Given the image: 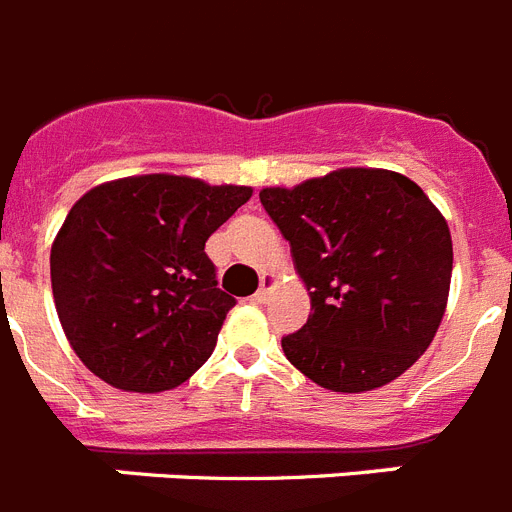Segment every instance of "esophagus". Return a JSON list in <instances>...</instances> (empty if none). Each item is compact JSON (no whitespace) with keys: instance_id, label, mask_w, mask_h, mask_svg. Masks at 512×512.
<instances>
[{"instance_id":"esophagus-1","label":"esophagus","mask_w":512,"mask_h":512,"mask_svg":"<svg viewBox=\"0 0 512 512\" xmlns=\"http://www.w3.org/2000/svg\"><path fill=\"white\" fill-rule=\"evenodd\" d=\"M274 287H277V274L264 272V274H261V287H259V292H256L253 298L259 300V303H266V300H269V295H272Z\"/></svg>"}]
</instances>
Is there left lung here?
I'll list each match as a JSON object with an SVG mask.
<instances>
[{
	"instance_id": "8db88e82",
	"label": "left lung",
	"mask_w": 512,
	"mask_h": 512,
	"mask_svg": "<svg viewBox=\"0 0 512 512\" xmlns=\"http://www.w3.org/2000/svg\"><path fill=\"white\" fill-rule=\"evenodd\" d=\"M259 199L310 298L303 329L282 339L287 360L336 393L375 391L412 368L451 292V230L430 196L396 170L336 168Z\"/></svg>"
}]
</instances>
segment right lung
I'll list each match as a JSON object with an SVG mask.
<instances>
[{"mask_svg": "<svg viewBox=\"0 0 512 512\" xmlns=\"http://www.w3.org/2000/svg\"><path fill=\"white\" fill-rule=\"evenodd\" d=\"M251 186L173 173L82 194L51 243V290L74 355L108 386L160 393L212 355L235 298L217 287L209 235Z\"/></svg>", "mask_w": 512, "mask_h": 512, "instance_id": "right-lung-1", "label": "right lung"}]
</instances>
